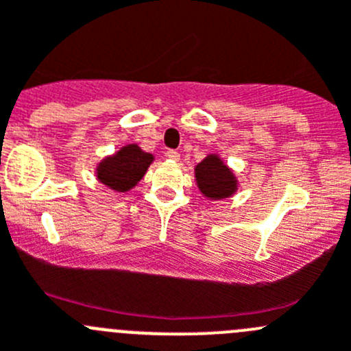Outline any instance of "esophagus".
Wrapping results in <instances>:
<instances>
[{
    "label": "esophagus",
    "mask_w": 351,
    "mask_h": 351,
    "mask_svg": "<svg viewBox=\"0 0 351 351\" xmlns=\"http://www.w3.org/2000/svg\"><path fill=\"white\" fill-rule=\"evenodd\" d=\"M165 156L169 160H172V162H179V160H181V155H179V153L176 152V149H169V152L165 153Z\"/></svg>",
    "instance_id": "esophagus-1"
}]
</instances>
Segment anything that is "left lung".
<instances>
[{"label": "left lung", "instance_id": "obj_1", "mask_svg": "<svg viewBox=\"0 0 351 351\" xmlns=\"http://www.w3.org/2000/svg\"><path fill=\"white\" fill-rule=\"evenodd\" d=\"M195 179L199 193L208 199L231 198L238 191V179L217 153L205 156L195 167Z\"/></svg>", "mask_w": 351, "mask_h": 351}]
</instances>
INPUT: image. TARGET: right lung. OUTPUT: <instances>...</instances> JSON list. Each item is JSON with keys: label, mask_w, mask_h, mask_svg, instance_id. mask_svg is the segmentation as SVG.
<instances>
[{"label": "right lung", "mask_w": 351, "mask_h": 351, "mask_svg": "<svg viewBox=\"0 0 351 351\" xmlns=\"http://www.w3.org/2000/svg\"><path fill=\"white\" fill-rule=\"evenodd\" d=\"M155 156L138 145H125L113 155L105 156L96 167V178L101 184L117 193H128L145 178Z\"/></svg>", "instance_id": "1"}]
</instances>
